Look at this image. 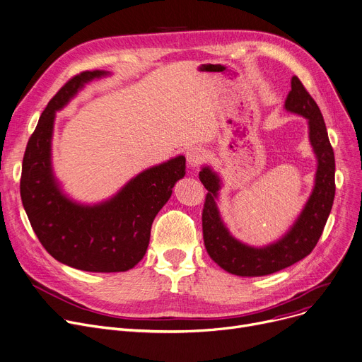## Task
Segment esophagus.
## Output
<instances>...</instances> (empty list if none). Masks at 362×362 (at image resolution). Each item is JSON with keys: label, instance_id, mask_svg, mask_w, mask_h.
<instances>
[{"label": "esophagus", "instance_id": "obj_1", "mask_svg": "<svg viewBox=\"0 0 362 362\" xmlns=\"http://www.w3.org/2000/svg\"><path fill=\"white\" fill-rule=\"evenodd\" d=\"M206 159V151L202 146H192L187 151V162L192 168H196Z\"/></svg>", "mask_w": 362, "mask_h": 362}]
</instances>
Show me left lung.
Masks as SVG:
<instances>
[{"label":"left lung","instance_id":"obj_1","mask_svg":"<svg viewBox=\"0 0 362 362\" xmlns=\"http://www.w3.org/2000/svg\"><path fill=\"white\" fill-rule=\"evenodd\" d=\"M284 108L308 120L309 142L317 168L310 197L280 239L265 246H251L236 239L226 228L217 207L221 178L209 165H204L199 174L207 189L203 209V238L207 254L220 268L239 276L268 275L308 257L323 232L335 199V155L326 124L316 101L297 76L291 78V91L286 98Z\"/></svg>","mask_w":362,"mask_h":362}]
</instances>
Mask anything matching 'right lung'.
Here are the masks:
<instances>
[{
	"instance_id": "right-lung-1",
	"label": "right lung",
	"mask_w": 362,
	"mask_h": 362,
	"mask_svg": "<svg viewBox=\"0 0 362 362\" xmlns=\"http://www.w3.org/2000/svg\"><path fill=\"white\" fill-rule=\"evenodd\" d=\"M108 75L82 72L49 101L27 144L20 181L24 210L43 247L57 261L88 272H123L141 261L155 216L185 175V156L178 155L137 174L97 204L78 203L62 191L52 166L54 113L88 82Z\"/></svg>"
}]
</instances>
